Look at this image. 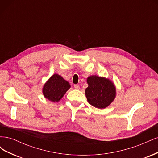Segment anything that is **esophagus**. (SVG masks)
<instances>
[{
    "label": "esophagus",
    "mask_w": 158,
    "mask_h": 158,
    "mask_svg": "<svg viewBox=\"0 0 158 158\" xmlns=\"http://www.w3.org/2000/svg\"><path fill=\"white\" fill-rule=\"evenodd\" d=\"M74 88H75L76 89H80V86L78 85V84H75V85H74Z\"/></svg>",
    "instance_id": "34e87169"
}]
</instances>
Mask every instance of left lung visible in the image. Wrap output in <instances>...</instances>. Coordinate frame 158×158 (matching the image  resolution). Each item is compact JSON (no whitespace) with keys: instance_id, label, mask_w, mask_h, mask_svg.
I'll use <instances>...</instances> for the list:
<instances>
[{"instance_id":"8db88e82","label":"left lung","mask_w":158,"mask_h":158,"mask_svg":"<svg viewBox=\"0 0 158 158\" xmlns=\"http://www.w3.org/2000/svg\"><path fill=\"white\" fill-rule=\"evenodd\" d=\"M88 87L85 93L88 103L98 109L108 107L115 98L116 88L111 80L98 76L87 79Z\"/></svg>"}]
</instances>
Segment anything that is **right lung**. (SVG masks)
Segmentation results:
<instances>
[{
	"label": "right lung",
	"instance_id": "add662e5",
	"mask_svg": "<svg viewBox=\"0 0 158 158\" xmlns=\"http://www.w3.org/2000/svg\"><path fill=\"white\" fill-rule=\"evenodd\" d=\"M70 88V84L60 75L55 74L44 84L43 94L49 101L57 102Z\"/></svg>",
	"mask_w": 158,
	"mask_h": 158
}]
</instances>
